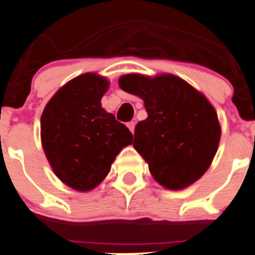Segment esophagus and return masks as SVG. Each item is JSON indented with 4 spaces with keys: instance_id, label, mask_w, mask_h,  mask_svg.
<instances>
[{
    "instance_id": "obj_1",
    "label": "esophagus",
    "mask_w": 255,
    "mask_h": 255,
    "mask_svg": "<svg viewBox=\"0 0 255 255\" xmlns=\"http://www.w3.org/2000/svg\"><path fill=\"white\" fill-rule=\"evenodd\" d=\"M127 127L128 128H129V130H130V132H134V127H135V123L134 122H128L127 123Z\"/></svg>"
}]
</instances>
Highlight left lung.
I'll list each match as a JSON object with an SVG mask.
<instances>
[{"instance_id": "8db88e82", "label": "left lung", "mask_w": 255, "mask_h": 255, "mask_svg": "<svg viewBox=\"0 0 255 255\" xmlns=\"http://www.w3.org/2000/svg\"><path fill=\"white\" fill-rule=\"evenodd\" d=\"M125 92L142 98L148 117L137 123L134 149L165 189L180 190L212 164L219 140L218 115L206 96L170 73L121 76Z\"/></svg>"}]
</instances>
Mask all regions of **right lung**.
Instances as JSON below:
<instances>
[{"instance_id": "obj_1", "label": "right lung", "mask_w": 255, "mask_h": 255, "mask_svg": "<svg viewBox=\"0 0 255 255\" xmlns=\"http://www.w3.org/2000/svg\"><path fill=\"white\" fill-rule=\"evenodd\" d=\"M110 81L83 73L62 86L41 116V142L61 182L78 192L95 189L108 175L118 153L132 144L125 125L101 105Z\"/></svg>"}]
</instances>
